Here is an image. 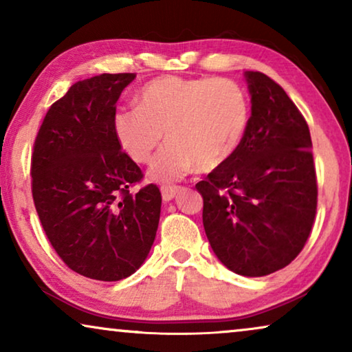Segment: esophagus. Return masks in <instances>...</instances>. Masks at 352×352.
Listing matches in <instances>:
<instances>
[{
  "instance_id": "34e87169",
  "label": "esophagus",
  "mask_w": 352,
  "mask_h": 352,
  "mask_svg": "<svg viewBox=\"0 0 352 352\" xmlns=\"http://www.w3.org/2000/svg\"><path fill=\"white\" fill-rule=\"evenodd\" d=\"M181 192V187L176 186H163L162 187V199L165 201H170Z\"/></svg>"
}]
</instances>
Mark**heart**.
<instances>
[{"label": "heart", "instance_id": "obj_1", "mask_svg": "<svg viewBox=\"0 0 352 352\" xmlns=\"http://www.w3.org/2000/svg\"><path fill=\"white\" fill-rule=\"evenodd\" d=\"M138 109L120 110L113 133L136 163H148L157 182H176L194 173L223 166L239 147L248 122L245 94L229 78H181L166 75L148 81L136 98Z\"/></svg>", "mask_w": 352, "mask_h": 352}]
</instances>
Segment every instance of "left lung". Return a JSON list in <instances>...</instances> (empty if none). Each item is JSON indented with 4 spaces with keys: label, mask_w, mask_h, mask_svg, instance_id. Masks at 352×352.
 Segmentation results:
<instances>
[{
    "label": "left lung",
    "mask_w": 352,
    "mask_h": 352,
    "mask_svg": "<svg viewBox=\"0 0 352 352\" xmlns=\"http://www.w3.org/2000/svg\"><path fill=\"white\" fill-rule=\"evenodd\" d=\"M252 117L234 155L197 182L204 228L226 267L263 277L288 266L309 239L317 177L309 126L280 85L247 72Z\"/></svg>",
    "instance_id": "obj_1"
}]
</instances>
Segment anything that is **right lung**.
<instances>
[{
	"mask_svg": "<svg viewBox=\"0 0 352 352\" xmlns=\"http://www.w3.org/2000/svg\"><path fill=\"white\" fill-rule=\"evenodd\" d=\"M134 78L102 74L72 85L33 144L32 195L46 237L72 271L94 280L141 267L160 219V189L129 192L144 175L113 133L117 100Z\"/></svg>",
	"mask_w": 352,
	"mask_h": 352,
	"instance_id": "add662e5",
	"label": "right lung"
}]
</instances>
